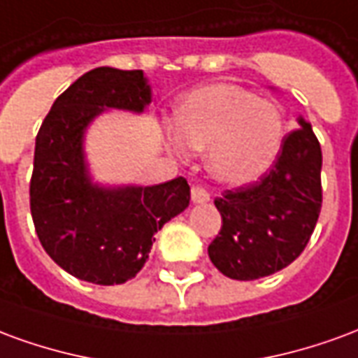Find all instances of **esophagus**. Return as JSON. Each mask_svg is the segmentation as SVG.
I'll use <instances>...</instances> for the list:
<instances>
[{"instance_id":"1","label":"esophagus","mask_w":358,"mask_h":358,"mask_svg":"<svg viewBox=\"0 0 358 358\" xmlns=\"http://www.w3.org/2000/svg\"><path fill=\"white\" fill-rule=\"evenodd\" d=\"M192 201L194 203H207L210 201L209 192L201 186H194L192 187Z\"/></svg>"}]
</instances>
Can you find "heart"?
<instances>
[{
    "label": "heart",
    "instance_id": "obj_1",
    "mask_svg": "<svg viewBox=\"0 0 358 358\" xmlns=\"http://www.w3.org/2000/svg\"><path fill=\"white\" fill-rule=\"evenodd\" d=\"M285 141V118L268 99L251 90L215 82L195 90L176 110L171 148L205 149L210 176L226 186H248L274 166Z\"/></svg>",
    "mask_w": 358,
    "mask_h": 358
}]
</instances>
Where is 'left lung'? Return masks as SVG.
Wrapping results in <instances>:
<instances>
[{
  "mask_svg": "<svg viewBox=\"0 0 358 358\" xmlns=\"http://www.w3.org/2000/svg\"><path fill=\"white\" fill-rule=\"evenodd\" d=\"M297 122L272 171L215 199L222 228L209 245V259L232 280H257L285 268L315 230L322 207V151L307 120L299 117Z\"/></svg>",
  "mask_w": 358,
  "mask_h": 358,
  "instance_id": "left-lung-1",
  "label": "left lung"
}]
</instances>
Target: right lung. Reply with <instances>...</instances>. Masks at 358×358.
Returning a JSON list of instances; mask_svg holds the SVG:
<instances>
[{"label":"right lung","instance_id":"right-lung-1","mask_svg":"<svg viewBox=\"0 0 358 358\" xmlns=\"http://www.w3.org/2000/svg\"><path fill=\"white\" fill-rule=\"evenodd\" d=\"M143 71L99 66L59 95L36 136L30 210L45 253L63 270L99 285L124 284L149 259L171 218L189 205L186 178L157 186L94 182L86 132L107 110L141 115L151 103Z\"/></svg>","mask_w":358,"mask_h":358}]
</instances>
